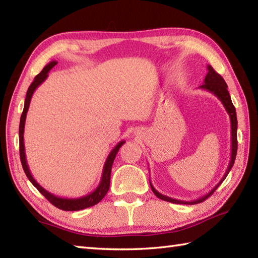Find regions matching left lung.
Masks as SVG:
<instances>
[{"instance_id": "obj_1", "label": "left lung", "mask_w": 258, "mask_h": 258, "mask_svg": "<svg viewBox=\"0 0 258 258\" xmlns=\"http://www.w3.org/2000/svg\"><path fill=\"white\" fill-rule=\"evenodd\" d=\"M200 89L203 90H206L210 93H213L214 95H215L218 100L222 102V104L225 107L226 112L229 115V118H231V128H232V145H231V160H229V164H228V167L226 169L225 174H224V176L222 177V179L218 182V184L215 186V187L212 188V190L208 191V193L204 196L200 197V199L194 200V201H190V202H185V201H179V200H175L172 199V197H168L166 195H163L161 194L160 191H157L154 186L151 184V188L153 190V193H154L158 199H161L163 201H166V202H171L174 203V204H189V205H193V204H197V203H201L203 201H205L207 197H210L214 191L216 190V188L220 186L223 180L226 178L227 174L231 171V168L234 165V162H235V158H236V153H237V117H236V109H235L232 100H231V95H229V93L227 91V84L226 82L224 81V79L222 76L216 73L214 69L211 67V65H207V74L205 76V80H204V83H203Z\"/></svg>"}]
</instances>
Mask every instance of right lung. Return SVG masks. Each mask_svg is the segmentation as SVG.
Masks as SVG:
<instances>
[{"label": "right lung", "instance_id": "add662e5", "mask_svg": "<svg viewBox=\"0 0 258 258\" xmlns=\"http://www.w3.org/2000/svg\"><path fill=\"white\" fill-rule=\"evenodd\" d=\"M56 64H57L56 61H52L48 64H46L45 68L42 70V72L38 73L35 76L34 81L32 82V84L30 85L29 90H27V92H26L24 108H23V112H22V115H21L20 128H19L20 158H21L22 166H23V169H24L27 178L30 179V182L35 186V187L38 189V191H40V193L44 196L48 202L52 203L54 206H56L57 208H59V210H63V211H81V210H84V208L94 206L95 204H97L98 202H101L103 200V197L106 195V193L108 191V188H109V180H111V171H112L113 162L115 160V156H116V154H117L119 147L125 143V141L118 142V144L114 147V149L111 151V153H109L107 158H106V161H105V164H104L100 184H98V186L94 190L91 191V193H89L87 195L76 197V199H65V197H58L56 195L50 193V191L46 190L45 188H43L42 186L36 182L30 172V168H29V165H27L26 156H25L24 126H25L26 113H27V111H29V106H30L33 93L35 92L38 85H41L43 82L46 80V78L48 76V72H50V71L54 67H55Z\"/></svg>", "mask_w": 258, "mask_h": 258}]
</instances>
